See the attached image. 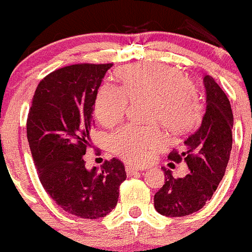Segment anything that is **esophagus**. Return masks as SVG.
Here are the masks:
<instances>
[{
	"instance_id": "34e87169",
	"label": "esophagus",
	"mask_w": 252,
	"mask_h": 252,
	"mask_svg": "<svg viewBox=\"0 0 252 252\" xmlns=\"http://www.w3.org/2000/svg\"><path fill=\"white\" fill-rule=\"evenodd\" d=\"M126 173L130 175V174L138 173V172L144 171L145 168L144 167H138V166H133V164H128V166H126Z\"/></svg>"
}]
</instances>
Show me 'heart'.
<instances>
[{"instance_id":"obj_1","label":"heart","mask_w":252,"mask_h":252,"mask_svg":"<svg viewBox=\"0 0 252 252\" xmlns=\"http://www.w3.org/2000/svg\"><path fill=\"white\" fill-rule=\"evenodd\" d=\"M121 86L106 81L95 100V114L103 124L121 121L128 110L129 98L147 97L149 116L172 133H184L196 124L202 112L196 86L178 68L162 63H138L118 72ZM166 135L156 124H126L108 138L117 156L129 162H145L163 146Z\"/></svg>"}]
</instances>
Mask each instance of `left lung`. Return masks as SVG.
Segmentation results:
<instances>
[{"instance_id": "left-lung-1", "label": "left lung", "mask_w": 252, "mask_h": 252, "mask_svg": "<svg viewBox=\"0 0 252 252\" xmlns=\"http://www.w3.org/2000/svg\"><path fill=\"white\" fill-rule=\"evenodd\" d=\"M206 112L199 128L188 136L182 151L168 158L187 162L190 173L173 178L164 167V185L155 194V208L162 216L191 215L211 200L225 173L233 145V112L224 91L211 75H205Z\"/></svg>"}]
</instances>
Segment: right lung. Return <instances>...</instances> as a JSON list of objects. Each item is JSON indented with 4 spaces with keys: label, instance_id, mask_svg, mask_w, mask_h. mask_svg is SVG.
Wrapping results in <instances>:
<instances>
[{
    "label": "right lung",
    "instance_id": "obj_1",
    "mask_svg": "<svg viewBox=\"0 0 252 252\" xmlns=\"http://www.w3.org/2000/svg\"><path fill=\"white\" fill-rule=\"evenodd\" d=\"M112 63H78L53 70L37 85L27 119V136L42 187L63 211L97 220L116 207L126 180L112 158L101 171L86 169L97 90Z\"/></svg>",
    "mask_w": 252,
    "mask_h": 252
}]
</instances>
